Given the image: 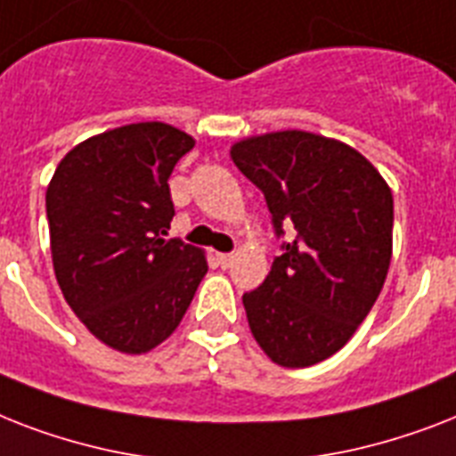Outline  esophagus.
<instances>
[{
	"label": "esophagus",
	"mask_w": 456,
	"mask_h": 456,
	"mask_svg": "<svg viewBox=\"0 0 456 456\" xmlns=\"http://www.w3.org/2000/svg\"><path fill=\"white\" fill-rule=\"evenodd\" d=\"M232 263H234V256H232V253H217V265H220V267L227 270V267H232Z\"/></svg>",
	"instance_id": "34e87169"
}]
</instances>
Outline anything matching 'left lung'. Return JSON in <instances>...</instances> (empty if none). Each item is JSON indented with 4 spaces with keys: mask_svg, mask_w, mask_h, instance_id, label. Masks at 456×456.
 <instances>
[{
    "mask_svg": "<svg viewBox=\"0 0 456 456\" xmlns=\"http://www.w3.org/2000/svg\"><path fill=\"white\" fill-rule=\"evenodd\" d=\"M229 156L265 193L277 236L296 229L263 286L243 293L250 333L279 367H312L353 338L381 293L390 186L353 146L303 130L241 139Z\"/></svg>",
    "mask_w": 456,
    "mask_h": 456,
    "instance_id": "1",
    "label": "left lung"
}]
</instances>
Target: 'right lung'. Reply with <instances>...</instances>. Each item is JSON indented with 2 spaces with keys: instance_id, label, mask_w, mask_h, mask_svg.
<instances>
[{
  "instance_id": "right-lung-1",
  "label": "right lung",
  "mask_w": 456,
  "mask_h": 456,
  "mask_svg": "<svg viewBox=\"0 0 456 456\" xmlns=\"http://www.w3.org/2000/svg\"><path fill=\"white\" fill-rule=\"evenodd\" d=\"M167 123H132L70 149L46 186L53 274L87 331L125 354L160 346L179 326L206 253L165 239L167 179L193 149Z\"/></svg>"
}]
</instances>
